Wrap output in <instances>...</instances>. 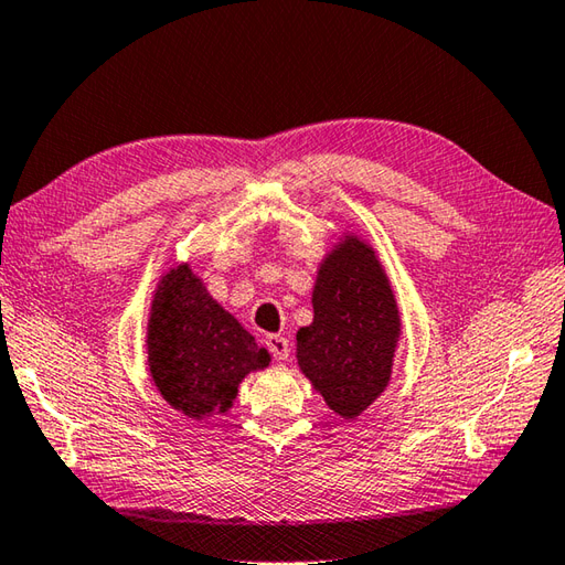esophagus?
Segmentation results:
<instances>
[{"label":"esophagus","instance_id":"1","mask_svg":"<svg viewBox=\"0 0 565 565\" xmlns=\"http://www.w3.org/2000/svg\"><path fill=\"white\" fill-rule=\"evenodd\" d=\"M267 348H269V352H271V355H274L276 360H289V352H291L289 338H284V335H269V338H267Z\"/></svg>","mask_w":565,"mask_h":565}]
</instances>
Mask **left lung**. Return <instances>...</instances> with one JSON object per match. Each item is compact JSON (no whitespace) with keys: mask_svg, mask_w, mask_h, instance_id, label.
<instances>
[{"mask_svg":"<svg viewBox=\"0 0 565 565\" xmlns=\"http://www.w3.org/2000/svg\"><path fill=\"white\" fill-rule=\"evenodd\" d=\"M399 340V311L372 247L345 237L320 264L313 323L296 333L298 367L326 404L355 418L384 392Z\"/></svg>","mask_w":565,"mask_h":565,"instance_id":"8db88e82","label":"left lung"}]
</instances>
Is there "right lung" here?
<instances>
[{"label":"right lung","instance_id":"add662e5","mask_svg":"<svg viewBox=\"0 0 565 565\" xmlns=\"http://www.w3.org/2000/svg\"><path fill=\"white\" fill-rule=\"evenodd\" d=\"M147 342L153 384L166 402L195 422L225 414L239 382L269 364V352L213 301L185 264L159 284Z\"/></svg>","mask_w":565,"mask_h":565}]
</instances>
